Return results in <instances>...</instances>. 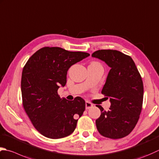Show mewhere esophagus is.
<instances>
[{"label": "esophagus", "mask_w": 159, "mask_h": 159, "mask_svg": "<svg viewBox=\"0 0 159 159\" xmlns=\"http://www.w3.org/2000/svg\"><path fill=\"white\" fill-rule=\"evenodd\" d=\"M93 107V104H92L91 102L89 101H86L85 102V108L86 110H89V108H91Z\"/></svg>", "instance_id": "obj_1"}]
</instances>
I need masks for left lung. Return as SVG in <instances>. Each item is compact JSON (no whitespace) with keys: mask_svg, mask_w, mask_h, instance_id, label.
I'll return each mask as SVG.
<instances>
[{"mask_svg":"<svg viewBox=\"0 0 159 159\" xmlns=\"http://www.w3.org/2000/svg\"><path fill=\"white\" fill-rule=\"evenodd\" d=\"M92 57L105 62L111 69L102 94L110 98L111 106L105 111L96 105L101 114L96 120L98 132L105 137L118 139L131 132L142 110L143 84L134 62L129 56L112 49H101Z\"/></svg>","mask_w":159,"mask_h":159,"instance_id":"left-lung-1","label":"left lung"}]
</instances>
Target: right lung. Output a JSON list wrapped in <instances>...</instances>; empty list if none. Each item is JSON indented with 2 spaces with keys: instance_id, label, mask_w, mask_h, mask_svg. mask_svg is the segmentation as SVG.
<instances>
[{
  "instance_id": "obj_1",
  "label": "right lung",
  "mask_w": 159,
  "mask_h": 159,
  "mask_svg": "<svg viewBox=\"0 0 159 159\" xmlns=\"http://www.w3.org/2000/svg\"><path fill=\"white\" fill-rule=\"evenodd\" d=\"M89 54L70 52L53 47L39 49L27 61L21 78L25 111L34 127L45 137L57 139L70 135L82 116L85 102L77 96L74 101L61 98L60 87L67 82L69 68Z\"/></svg>"
}]
</instances>
